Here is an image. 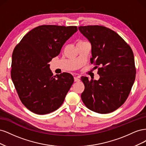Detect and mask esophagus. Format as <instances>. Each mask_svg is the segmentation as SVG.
I'll return each instance as SVG.
<instances>
[{
    "instance_id": "esophagus-1",
    "label": "esophagus",
    "mask_w": 146,
    "mask_h": 146,
    "mask_svg": "<svg viewBox=\"0 0 146 146\" xmlns=\"http://www.w3.org/2000/svg\"><path fill=\"white\" fill-rule=\"evenodd\" d=\"M80 76H75L74 77V81L75 82H78L80 81Z\"/></svg>"
}]
</instances>
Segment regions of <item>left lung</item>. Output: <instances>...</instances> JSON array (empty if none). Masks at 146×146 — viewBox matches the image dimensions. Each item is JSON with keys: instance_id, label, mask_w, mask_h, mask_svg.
I'll return each mask as SVG.
<instances>
[{"instance_id": "1", "label": "left lung", "mask_w": 146, "mask_h": 146, "mask_svg": "<svg viewBox=\"0 0 146 146\" xmlns=\"http://www.w3.org/2000/svg\"><path fill=\"white\" fill-rule=\"evenodd\" d=\"M78 29L91 44L90 61L100 76L99 80L81 78L85 85L82 100L92 111L111 113L125 102L135 82L133 52L117 33L104 26H80Z\"/></svg>"}]
</instances>
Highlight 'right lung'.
<instances>
[{"instance_id": "1", "label": "right lung", "mask_w": 146, "mask_h": 146, "mask_svg": "<svg viewBox=\"0 0 146 146\" xmlns=\"http://www.w3.org/2000/svg\"><path fill=\"white\" fill-rule=\"evenodd\" d=\"M77 26L42 25L26 34L14 48L11 77L25 107L38 114L59 108L74 83L71 74L53 76L48 63L58 55Z\"/></svg>"}]
</instances>
